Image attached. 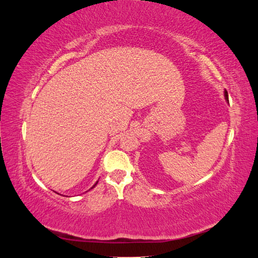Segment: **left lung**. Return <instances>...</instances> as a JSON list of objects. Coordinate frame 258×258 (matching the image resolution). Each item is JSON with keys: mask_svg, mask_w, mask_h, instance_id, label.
<instances>
[{"mask_svg": "<svg viewBox=\"0 0 258 258\" xmlns=\"http://www.w3.org/2000/svg\"><path fill=\"white\" fill-rule=\"evenodd\" d=\"M225 97H226V99H228V93H227V91H225Z\"/></svg>", "mask_w": 258, "mask_h": 258, "instance_id": "8db88e82", "label": "left lung"}]
</instances>
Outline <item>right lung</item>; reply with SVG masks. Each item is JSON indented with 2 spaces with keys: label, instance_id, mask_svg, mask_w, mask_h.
Listing matches in <instances>:
<instances>
[{
  "label": "right lung",
  "instance_id": "obj_1",
  "mask_svg": "<svg viewBox=\"0 0 258 258\" xmlns=\"http://www.w3.org/2000/svg\"><path fill=\"white\" fill-rule=\"evenodd\" d=\"M97 184H98V182H97V183H96V184H95V185H93V186H92V187H91V188H93V187H95V186H96V185H97Z\"/></svg>",
  "mask_w": 258,
  "mask_h": 258
}]
</instances>
